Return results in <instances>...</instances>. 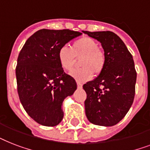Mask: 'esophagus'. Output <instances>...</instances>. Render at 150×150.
<instances>
[{
  "mask_svg": "<svg viewBox=\"0 0 150 150\" xmlns=\"http://www.w3.org/2000/svg\"><path fill=\"white\" fill-rule=\"evenodd\" d=\"M77 86H78V88H79V89H82V85L80 84L79 82H77Z\"/></svg>",
  "mask_w": 150,
  "mask_h": 150,
  "instance_id": "34e87169",
  "label": "esophagus"
}]
</instances>
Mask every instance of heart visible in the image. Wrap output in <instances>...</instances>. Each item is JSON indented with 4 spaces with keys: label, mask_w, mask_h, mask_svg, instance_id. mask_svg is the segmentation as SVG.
Returning <instances> with one entry per match:
<instances>
[{
    "label": "heart",
    "mask_w": 150,
    "mask_h": 150,
    "mask_svg": "<svg viewBox=\"0 0 150 150\" xmlns=\"http://www.w3.org/2000/svg\"><path fill=\"white\" fill-rule=\"evenodd\" d=\"M58 61L61 68L70 71L75 67L76 59L79 61L82 68L73 71L71 76L78 82H84L94 75H99L105 65V55L103 50L98 48L96 41L89 37H82L75 40L71 48L64 46L58 51Z\"/></svg>",
    "instance_id": "heart-1"
}]
</instances>
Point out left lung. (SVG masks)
Returning <instances> with one entry per match:
<instances>
[{"mask_svg":"<svg viewBox=\"0 0 150 150\" xmlns=\"http://www.w3.org/2000/svg\"><path fill=\"white\" fill-rule=\"evenodd\" d=\"M98 40L105 55V65L100 75L83 85L87 94L85 110L96 125H115L132 105L136 71L133 57L117 35L110 31H82Z\"/></svg>","mask_w":150,"mask_h":150,"instance_id":"obj_1","label":"left lung"}]
</instances>
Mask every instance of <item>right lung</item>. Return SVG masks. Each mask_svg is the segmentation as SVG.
<instances>
[{"instance_id": "1", "label": "right lung", "mask_w": 150, "mask_h": 150, "mask_svg": "<svg viewBox=\"0 0 150 150\" xmlns=\"http://www.w3.org/2000/svg\"><path fill=\"white\" fill-rule=\"evenodd\" d=\"M81 33L69 29H40L26 40L18 57L16 79L20 101L41 125L53 127L63 119L62 103L77 89L58 61L60 48Z\"/></svg>"}]
</instances>
